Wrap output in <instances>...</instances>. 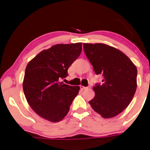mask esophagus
Instances as JSON below:
<instances>
[{
  "label": "esophagus",
  "instance_id": "1",
  "mask_svg": "<svg viewBox=\"0 0 150 150\" xmlns=\"http://www.w3.org/2000/svg\"><path fill=\"white\" fill-rule=\"evenodd\" d=\"M80 89H81V90H86V89L90 88V86H89V87H84V86H83V85H80Z\"/></svg>",
  "mask_w": 150,
  "mask_h": 150
}]
</instances>
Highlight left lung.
Masks as SVG:
<instances>
[{
	"label": "left lung",
	"instance_id": "1",
	"mask_svg": "<svg viewBox=\"0 0 150 150\" xmlns=\"http://www.w3.org/2000/svg\"><path fill=\"white\" fill-rule=\"evenodd\" d=\"M83 48L102 83L93 88L95 95L89 101L93 109L104 118L121 113L130 103L137 89V70L125 54L103 43H84Z\"/></svg>",
	"mask_w": 150,
	"mask_h": 150
}]
</instances>
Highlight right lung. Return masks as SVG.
<instances>
[{
  "mask_svg": "<svg viewBox=\"0 0 150 150\" xmlns=\"http://www.w3.org/2000/svg\"><path fill=\"white\" fill-rule=\"evenodd\" d=\"M82 42L57 44L41 51L28 62L23 88L33 110L47 120L57 122L67 114L79 86L60 83L68 75L67 70L80 56Z\"/></svg>",
  "mask_w": 150,
  "mask_h": 150,
  "instance_id": "obj_1",
  "label": "right lung"
}]
</instances>
